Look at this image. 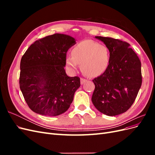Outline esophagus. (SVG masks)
<instances>
[{
	"label": "esophagus",
	"mask_w": 155,
	"mask_h": 155,
	"mask_svg": "<svg viewBox=\"0 0 155 155\" xmlns=\"http://www.w3.org/2000/svg\"><path fill=\"white\" fill-rule=\"evenodd\" d=\"M87 81V79H85V78H81V85H83V84L85 83Z\"/></svg>",
	"instance_id": "1"
}]
</instances>
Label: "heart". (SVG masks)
Instances as JSON below:
<instances>
[{"label":"heart","mask_w":155,"mask_h":155,"mask_svg":"<svg viewBox=\"0 0 155 155\" xmlns=\"http://www.w3.org/2000/svg\"><path fill=\"white\" fill-rule=\"evenodd\" d=\"M72 56L66 58V64L71 70H76L81 64L83 73L95 77L104 73L109 63L110 53L104 45L92 40L83 41L74 46Z\"/></svg>","instance_id":"heart-1"}]
</instances>
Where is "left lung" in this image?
Wrapping results in <instances>:
<instances>
[{"instance_id":"8db88e82","label":"left lung","mask_w":155,"mask_h":155,"mask_svg":"<svg viewBox=\"0 0 155 155\" xmlns=\"http://www.w3.org/2000/svg\"><path fill=\"white\" fill-rule=\"evenodd\" d=\"M106 45L110 61L104 74L94 79L92 104L101 113L113 116L132 106L142 85L141 62L127 42L96 36Z\"/></svg>"}]
</instances>
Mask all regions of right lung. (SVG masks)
<instances>
[{
	"label": "right lung",
	"instance_id": "obj_1",
	"mask_svg": "<svg viewBox=\"0 0 155 155\" xmlns=\"http://www.w3.org/2000/svg\"><path fill=\"white\" fill-rule=\"evenodd\" d=\"M76 40L55 34L35 41L21 61L19 85L30 109L45 116L66 112L80 87V78L68 77L64 67L68 50Z\"/></svg>",
	"mask_w": 155,
	"mask_h": 155
}]
</instances>
